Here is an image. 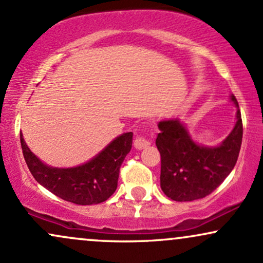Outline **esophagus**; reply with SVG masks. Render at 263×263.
Here are the masks:
<instances>
[{"label": "esophagus", "mask_w": 263, "mask_h": 263, "mask_svg": "<svg viewBox=\"0 0 263 263\" xmlns=\"http://www.w3.org/2000/svg\"><path fill=\"white\" fill-rule=\"evenodd\" d=\"M134 144L137 149H143V148H146V147L149 146L151 142L148 140H146L144 137H140V136H137V137L135 138Z\"/></svg>", "instance_id": "esophagus-1"}]
</instances>
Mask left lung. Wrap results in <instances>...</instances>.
<instances>
[{
	"instance_id": "obj_1",
	"label": "left lung",
	"mask_w": 263,
	"mask_h": 263,
	"mask_svg": "<svg viewBox=\"0 0 263 263\" xmlns=\"http://www.w3.org/2000/svg\"><path fill=\"white\" fill-rule=\"evenodd\" d=\"M234 128L219 146H203L193 140L178 119L158 122L156 146L161 153V188L174 201H193L213 193L236 164L242 142V120L237 100Z\"/></svg>"
}]
</instances>
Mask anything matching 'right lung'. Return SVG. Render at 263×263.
<instances>
[{"label":"right lung","mask_w":263,"mask_h":263,"mask_svg":"<svg viewBox=\"0 0 263 263\" xmlns=\"http://www.w3.org/2000/svg\"><path fill=\"white\" fill-rule=\"evenodd\" d=\"M132 132L120 135L90 161L77 167H50L38 158L21 134V146L34 179L63 200L92 205L107 200L117 188L120 167L132 147Z\"/></svg>","instance_id":"1"}]
</instances>
